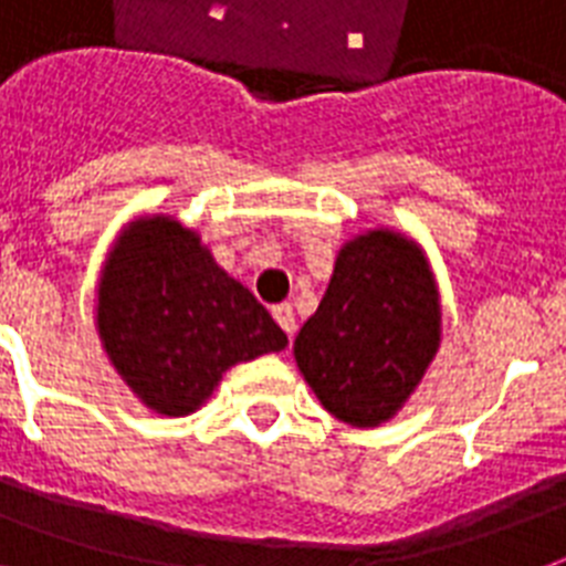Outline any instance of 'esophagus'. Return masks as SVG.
<instances>
[{"label":"esophagus","mask_w":566,"mask_h":566,"mask_svg":"<svg viewBox=\"0 0 566 566\" xmlns=\"http://www.w3.org/2000/svg\"><path fill=\"white\" fill-rule=\"evenodd\" d=\"M273 317L275 323L287 332V335L293 337V332H296V319H293V305H287V302H282V305H273Z\"/></svg>","instance_id":"34e87169"}]
</instances>
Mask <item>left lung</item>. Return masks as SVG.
<instances>
[{
  "instance_id": "obj_1",
  "label": "left lung",
  "mask_w": 566,
  "mask_h": 566,
  "mask_svg": "<svg viewBox=\"0 0 566 566\" xmlns=\"http://www.w3.org/2000/svg\"><path fill=\"white\" fill-rule=\"evenodd\" d=\"M438 344L440 305L426 258L411 240L378 229L340 249L293 353L328 413L370 429L402 408Z\"/></svg>"
}]
</instances>
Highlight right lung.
I'll list each match as a JSON object with an SVG mask.
<instances>
[{
  "instance_id": "1",
  "label": "right lung",
  "mask_w": 566,
  "mask_h": 566,
  "mask_svg": "<svg viewBox=\"0 0 566 566\" xmlns=\"http://www.w3.org/2000/svg\"><path fill=\"white\" fill-rule=\"evenodd\" d=\"M96 326L126 385L170 417L196 411L231 364L287 346L270 311L170 217H146L117 240Z\"/></svg>"
}]
</instances>
